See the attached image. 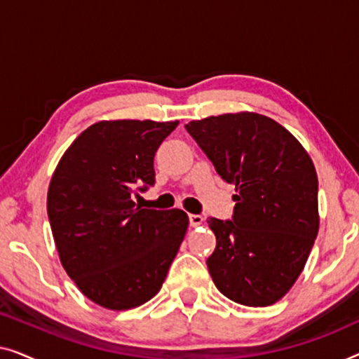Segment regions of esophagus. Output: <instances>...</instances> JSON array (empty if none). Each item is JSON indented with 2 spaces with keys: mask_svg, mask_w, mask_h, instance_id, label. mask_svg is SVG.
I'll return each mask as SVG.
<instances>
[{
  "mask_svg": "<svg viewBox=\"0 0 359 359\" xmlns=\"http://www.w3.org/2000/svg\"><path fill=\"white\" fill-rule=\"evenodd\" d=\"M204 222V217L203 215H198V214H191L189 215V224L191 227H199L201 224Z\"/></svg>",
  "mask_w": 359,
  "mask_h": 359,
  "instance_id": "34e87169",
  "label": "esophagus"
}]
</instances>
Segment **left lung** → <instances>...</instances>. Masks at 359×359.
I'll return each instance as SVG.
<instances>
[{"label":"left lung","mask_w":359,"mask_h":359,"mask_svg":"<svg viewBox=\"0 0 359 359\" xmlns=\"http://www.w3.org/2000/svg\"><path fill=\"white\" fill-rule=\"evenodd\" d=\"M184 127L237 193L232 220H208L217 240L208 258L212 281L230 301L271 306L297 281L318 233L313 161L291 132L258 112Z\"/></svg>","instance_id":"1"}]
</instances>
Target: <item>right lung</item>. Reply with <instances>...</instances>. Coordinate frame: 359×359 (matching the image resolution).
Instances as JSON below:
<instances>
[{"mask_svg": "<svg viewBox=\"0 0 359 359\" xmlns=\"http://www.w3.org/2000/svg\"><path fill=\"white\" fill-rule=\"evenodd\" d=\"M178 121L117 119L88 127L53 171L47 212L62 266L97 306L129 311L161 289L188 230L181 209H142L154 156Z\"/></svg>", "mask_w": 359, "mask_h": 359, "instance_id": "add662e5", "label": "right lung"}]
</instances>
